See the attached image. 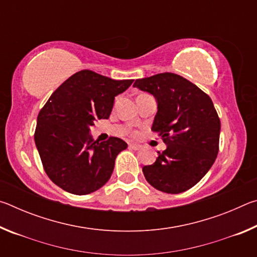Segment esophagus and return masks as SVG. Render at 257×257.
I'll use <instances>...</instances> for the list:
<instances>
[{
    "label": "esophagus",
    "instance_id": "esophagus-1",
    "mask_svg": "<svg viewBox=\"0 0 257 257\" xmlns=\"http://www.w3.org/2000/svg\"><path fill=\"white\" fill-rule=\"evenodd\" d=\"M141 145H138V144H136V143H130L129 144V149H132V150H135V151H138V150H141Z\"/></svg>",
    "mask_w": 257,
    "mask_h": 257
}]
</instances>
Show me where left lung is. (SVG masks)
Here are the masks:
<instances>
[{"label":"left lung","mask_w":257,"mask_h":257,"mask_svg":"<svg viewBox=\"0 0 257 257\" xmlns=\"http://www.w3.org/2000/svg\"><path fill=\"white\" fill-rule=\"evenodd\" d=\"M158 102L152 130L167 149L143 168L147 182L160 191L179 194L206 175L219 152L221 123L211 97L172 72L137 79L134 84Z\"/></svg>","instance_id":"8db88e82"}]
</instances>
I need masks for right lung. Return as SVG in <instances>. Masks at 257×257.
Returning <instances> with one entry per match:
<instances>
[{
  "mask_svg": "<svg viewBox=\"0 0 257 257\" xmlns=\"http://www.w3.org/2000/svg\"><path fill=\"white\" fill-rule=\"evenodd\" d=\"M133 81L114 80L92 70L78 71L42 107L35 144L46 175L60 188L87 195L110 179L116 155L127 149V143L118 137L98 143L89 128L96 119L110 116L114 97Z\"/></svg>",
  "mask_w": 257,
  "mask_h": 257,
  "instance_id": "add662e5",
  "label": "right lung"
}]
</instances>
